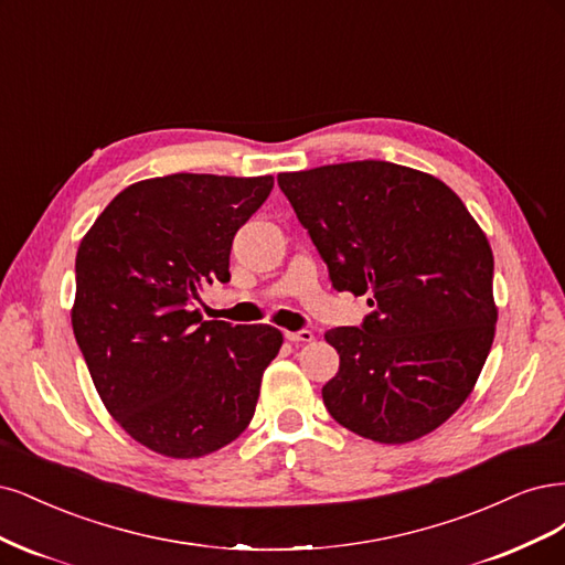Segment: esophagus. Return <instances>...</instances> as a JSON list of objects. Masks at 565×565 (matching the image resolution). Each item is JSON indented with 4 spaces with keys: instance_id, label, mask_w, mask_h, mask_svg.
Wrapping results in <instances>:
<instances>
[{
    "instance_id": "1",
    "label": "esophagus",
    "mask_w": 565,
    "mask_h": 565,
    "mask_svg": "<svg viewBox=\"0 0 565 565\" xmlns=\"http://www.w3.org/2000/svg\"><path fill=\"white\" fill-rule=\"evenodd\" d=\"M288 342H312L315 340V333L307 331V329H300V331H286L284 333Z\"/></svg>"
}]
</instances>
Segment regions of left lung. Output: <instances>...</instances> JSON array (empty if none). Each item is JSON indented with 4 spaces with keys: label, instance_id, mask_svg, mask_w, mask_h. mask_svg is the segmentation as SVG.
<instances>
[{
    "label": "left lung",
    "instance_id": "1",
    "mask_svg": "<svg viewBox=\"0 0 565 565\" xmlns=\"http://www.w3.org/2000/svg\"><path fill=\"white\" fill-rule=\"evenodd\" d=\"M335 290L373 312L326 342L340 369L323 404L350 431L406 444L458 411L495 335L493 250L441 180L392 161L279 173Z\"/></svg>",
    "mask_w": 565,
    "mask_h": 565
}]
</instances>
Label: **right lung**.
<instances>
[{"mask_svg":"<svg viewBox=\"0 0 565 565\" xmlns=\"http://www.w3.org/2000/svg\"><path fill=\"white\" fill-rule=\"evenodd\" d=\"M271 188V175L140 180L79 244L72 331L105 408L154 452L202 458L256 413L281 331L202 321L194 300L230 281L234 234Z\"/></svg>","mask_w":565,"mask_h":565,"instance_id":"1","label":"right lung"}]
</instances>
